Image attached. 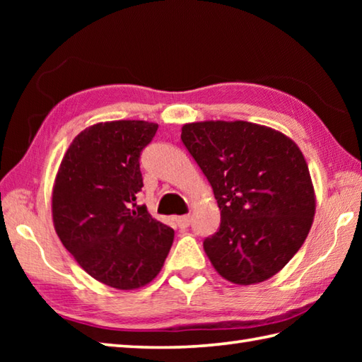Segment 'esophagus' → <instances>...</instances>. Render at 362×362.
Listing matches in <instances>:
<instances>
[{"label": "esophagus", "mask_w": 362, "mask_h": 362, "mask_svg": "<svg viewBox=\"0 0 362 362\" xmlns=\"http://www.w3.org/2000/svg\"><path fill=\"white\" fill-rule=\"evenodd\" d=\"M175 222H177V226H179V228H187L191 224V216L189 214H183V216L175 218Z\"/></svg>", "instance_id": "obj_1"}]
</instances>
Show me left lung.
<instances>
[{"mask_svg":"<svg viewBox=\"0 0 362 362\" xmlns=\"http://www.w3.org/2000/svg\"><path fill=\"white\" fill-rule=\"evenodd\" d=\"M182 141L202 169L221 210L204 250L235 284L271 279L302 247L316 194L302 151L279 130L247 121H201Z\"/></svg>","mask_w":362,"mask_h":362,"instance_id":"obj_1","label":"left lung"}]
</instances>
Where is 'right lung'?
I'll use <instances>...</instances> for the list:
<instances>
[{
  "label": "right lung",
  "mask_w": 362,
  "mask_h": 362,
  "mask_svg": "<svg viewBox=\"0 0 362 362\" xmlns=\"http://www.w3.org/2000/svg\"><path fill=\"white\" fill-rule=\"evenodd\" d=\"M158 124L98 122L74 138L52 187V222L88 275L122 291L151 283L163 267L174 230L136 205L141 151Z\"/></svg>",
  "instance_id": "1"
}]
</instances>
